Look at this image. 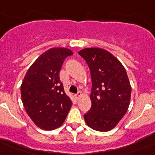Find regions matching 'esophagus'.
<instances>
[{
    "mask_svg": "<svg viewBox=\"0 0 155 155\" xmlns=\"http://www.w3.org/2000/svg\"><path fill=\"white\" fill-rule=\"evenodd\" d=\"M81 92H78L77 94H75V95H74V97H75L76 99H78V98H80V96H81Z\"/></svg>",
    "mask_w": 155,
    "mask_h": 155,
    "instance_id": "1",
    "label": "esophagus"
}]
</instances>
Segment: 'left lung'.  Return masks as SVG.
<instances>
[{
    "label": "left lung",
    "mask_w": 155,
    "mask_h": 155,
    "mask_svg": "<svg viewBox=\"0 0 155 155\" xmlns=\"http://www.w3.org/2000/svg\"><path fill=\"white\" fill-rule=\"evenodd\" d=\"M78 54L88 64L92 79V106L84 114L87 125L98 131L112 130L128 109L131 87L125 68L112 54L89 48Z\"/></svg>",
    "instance_id": "left-lung-1"
}]
</instances>
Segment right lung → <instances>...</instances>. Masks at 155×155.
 I'll return each instance as SVG.
<instances>
[{
	"instance_id": "add662e5",
	"label": "right lung",
	"mask_w": 155,
	"mask_h": 155,
	"mask_svg": "<svg viewBox=\"0 0 155 155\" xmlns=\"http://www.w3.org/2000/svg\"><path fill=\"white\" fill-rule=\"evenodd\" d=\"M72 54L64 48L48 50L30 67L21 86L25 110L42 130H54L63 125L72 104L60 80L63 62Z\"/></svg>"
}]
</instances>
